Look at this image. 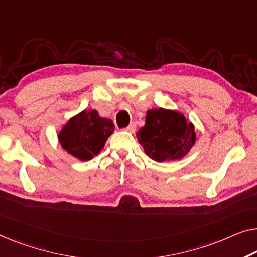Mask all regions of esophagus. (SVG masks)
I'll use <instances>...</instances> for the list:
<instances>
[{
    "label": "esophagus",
    "mask_w": 257,
    "mask_h": 257,
    "mask_svg": "<svg viewBox=\"0 0 257 257\" xmlns=\"http://www.w3.org/2000/svg\"><path fill=\"white\" fill-rule=\"evenodd\" d=\"M125 130H127V132H129V133H134L136 130V123L132 122V123H130L127 128H125Z\"/></svg>",
    "instance_id": "1"
}]
</instances>
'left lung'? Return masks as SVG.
Here are the masks:
<instances>
[{
    "label": "left lung",
    "instance_id": "1",
    "mask_svg": "<svg viewBox=\"0 0 257 257\" xmlns=\"http://www.w3.org/2000/svg\"><path fill=\"white\" fill-rule=\"evenodd\" d=\"M144 152L156 162L181 159L196 142L195 127L177 110L150 109L136 134Z\"/></svg>",
    "mask_w": 257,
    "mask_h": 257
}]
</instances>
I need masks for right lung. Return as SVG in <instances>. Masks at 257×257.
I'll list each match as a JSON object with an SVG mask.
<instances>
[{"mask_svg": "<svg viewBox=\"0 0 257 257\" xmlns=\"http://www.w3.org/2000/svg\"><path fill=\"white\" fill-rule=\"evenodd\" d=\"M114 132V123L101 117L97 110H83L71 117L59 133V142L64 150L79 160H90L104 148Z\"/></svg>", "mask_w": 257, "mask_h": 257, "instance_id": "right-lung-1", "label": "right lung"}]
</instances>
